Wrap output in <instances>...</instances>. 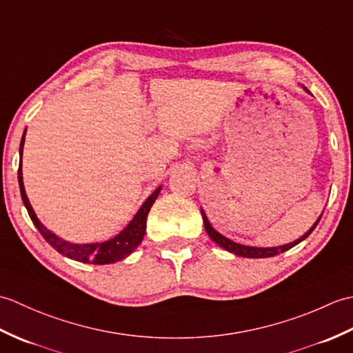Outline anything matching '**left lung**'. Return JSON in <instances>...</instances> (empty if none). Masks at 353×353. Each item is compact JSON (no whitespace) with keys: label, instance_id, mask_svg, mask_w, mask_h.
Returning <instances> with one entry per match:
<instances>
[{"label":"left lung","instance_id":"8db88e82","mask_svg":"<svg viewBox=\"0 0 353 353\" xmlns=\"http://www.w3.org/2000/svg\"><path fill=\"white\" fill-rule=\"evenodd\" d=\"M305 91H308V89L305 88ZM201 216H203L205 229H206V232H208V235L211 236L212 241H215L216 244H219L220 247H223V249H226L228 252L235 253V254H238V256H243V258H270V256H276V254L287 252V250L291 249V247H294L296 244L303 241V239H305L306 236H308L314 229H316V226H317L320 219H321V215H320L319 220L316 221V224H314V226H312L308 232H306V234H305L302 238L296 239L294 243H290V244H285V245H279V247H267V249H264V247H250V245H243V244L234 243V241H232V239H229V238H226V236H223L221 234H219V232H216V230L211 226V223H209L206 214L203 212V209H201Z\"/></svg>","mask_w":353,"mask_h":353}]
</instances>
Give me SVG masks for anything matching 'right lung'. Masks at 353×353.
<instances>
[{"instance_id":"right-lung-1","label":"right lung","mask_w":353,"mask_h":353,"mask_svg":"<svg viewBox=\"0 0 353 353\" xmlns=\"http://www.w3.org/2000/svg\"><path fill=\"white\" fill-rule=\"evenodd\" d=\"M24 141H26V132L22 134L21 139V145H19V154H21V162H22V147H24ZM18 182H19V190H21V197L24 205L27 208V212L32 219L33 224L36 229L41 232V235L45 238L52 249H56L59 253H62L63 256L79 261V262H86V264H97V265H103V264H112V262L121 261L125 256L137 249V247L141 244L142 238H144L145 234V228H147V215L150 212V208L154 203L156 197L159 196L161 192V186L157 188L152 196H150L144 205L141 206L137 215L133 216V220L127 224V228L119 232V234L109 239V241L104 243H95V244H72V243H66L62 238L56 236L54 234L43 226V224L37 220V216L33 211L32 205L27 199V194L24 190V183H22V168L19 163L18 168Z\"/></svg>"}]
</instances>
